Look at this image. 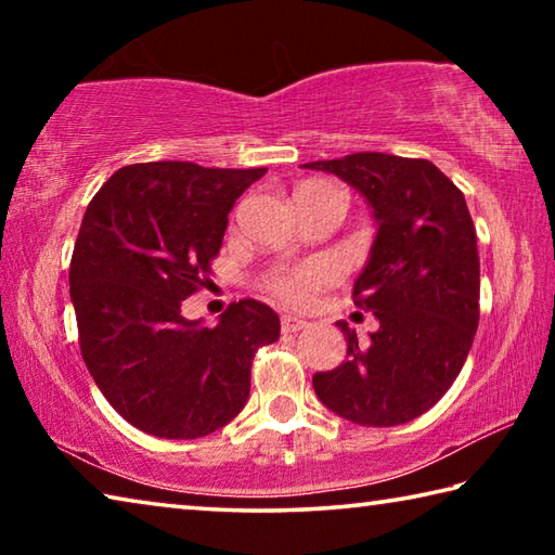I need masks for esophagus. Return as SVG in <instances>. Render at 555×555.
Segmentation results:
<instances>
[{"instance_id": "obj_1", "label": "esophagus", "mask_w": 555, "mask_h": 555, "mask_svg": "<svg viewBox=\"0 0 555 555\" xmlns=\"http://www.w3.org/2000/svg\"><path fill=\"white\" fill-rule=\"evenodd\" d=\"M308 323L304 321V318H298V315H284L281 318V331L284 333H298V331H304Z\"/></svg>"}]
</instances>
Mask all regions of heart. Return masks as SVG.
Segmentation results:
<instances>
[{"label": "heart", "instance_id": "b5f03b06", "mask_svg": "<svg viewBox=\"0 0 555 555\" xmlns=\"http://www.w3.org/2000/svg\"><path fill=\"white\" fill-rule=\"evenodd\" d=\"M335 267L327 261H313V264H300L291 269H279L267 279V288L276 298L286 300L291 306L311 304L318 288L335 279Z\"/></svg>", "mask_w": 555, "mask_h": 555}]
</instances>
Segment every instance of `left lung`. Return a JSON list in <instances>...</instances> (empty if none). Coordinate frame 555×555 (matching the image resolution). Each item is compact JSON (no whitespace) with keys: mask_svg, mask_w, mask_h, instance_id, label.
<instances>
[{"mask_svg":"<svg viewBox=\"0 0 555 555\" xmlns=\"http://www.w3.org/2000/svg\"><path fill=\"white\" fill-rule=\"evenodd\" d=\"M304 168L343 178L377 222L352 296L379 331L360 340L337 323L347 360L315 372L313 389L352 424H409L455 382L480 321V257L465 195L426 158L362 152Z\"/></svg>","mask_w":555,"mask_h":555,"instance_id":"left-lung-1","label":"left lung"}]
</instances>
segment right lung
<instances>
[{
	"label": "right lung",
	"instance_id": "1",
	"mask_svg": "<svg viewBox=\"0 0 555 555\" xmlns=\"http://www.w3.org/2000/svg\"><path fill=\"white\" fill-rule=\"evenodd\" d=\"M267 168L131 164L90 201L70 259V300L92 379L149 436L203 438L249 399L251 360L279 340V315L244 298L215 327L181 300L208 286L234 201Z\"/></svg>",
	"mask_w": 555,
	"mask_h": 555
}]
</instances>
